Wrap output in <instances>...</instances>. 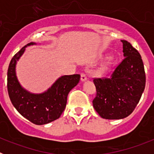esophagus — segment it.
Masks as SVG:
<instances>
[{
  "label": "esophagus",
  "instance_id": "esophagus-1",
  "mask_svg": "<svg viewBox=\"0 0 154 154\" xmlns=\"http://www.w3.org/2000/svg\"><path fill=\"white\" fill-rule=\"evenodd\" d=\"M87 80V76L86 75L84 74V73H82L81 75V81L82 82H85Z\"/></svg>",
  "mask_w": 154,
  "mask_h": 154
}]
</instances>
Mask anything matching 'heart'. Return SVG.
Segmentation results:
<instances>
[{
  "label": "heart",
  "instance_id": "heart-1",
  "mask_svg": "<svg viewBox=\"0 0 154 154\" xmlns=\"http://www.w3.org/2000/svg\"><path fill=\"white\" fill-rule=\"evenodd\" d=\"M112 58L111 57H109L101 65V71L103 72H107L111 67H112Z\"/></svg>",
  "mask_w": 154,
  "mask_h": 154
}]
</instances>
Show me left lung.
Here are the masks:
<instances>
[{"instance_id":"1","label":"left lung","mask_w":154,"mask_h":154,"mask_svg":"<svg viewBox=\"0 0 154 154\" xmlns=\"http://www.w3.org/2000/svg\"><path fill=\"white\" fill-rule=\"evenodd\" d=\"M123 42L124 59L110 79H95L96 97L93 107L103 119L127 117L138 104L145 89L146 75L140 53L130 43Z\"/></svg>"}]
</instances>
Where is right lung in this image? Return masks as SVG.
<instances>
[{"label": "right lung", "instance_id": "right-lung-1", "mask_svg": "<svg viewBox=\"0 0 154 154\" xmlns=\"http://www.w3.org/2000/svg\"><path fill=\"white\" fill-rule=\"evenodd\" d=\"M31 42L12 58L8 70V91L11 103L25 119L36 125H44L60 117L67 103L68 94L80 80V75H62L45 92L32 93L19 82L16 73L17 62Z\"/></svg>", "mask_w": 154, "mask_h": 154}]
</instances>
